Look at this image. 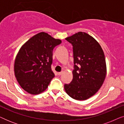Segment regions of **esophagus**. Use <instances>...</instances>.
I'll list each match as a JSON object with an SVG mask.
<instances>
[{"instance_id": "1", "label": "esophagus", "mask_w": 124, "mask_h": 124, "mask_svg": "<svg viewBox=\"0 0 124 124\" xmlns=\"http://www.w3.org/2000/svg\"><path fill=\"white\" fill-rule=\"evenodd\" d=\"M62 72H58V75L59 76H60V75H62Z\"/></svg>"}]
</instances>
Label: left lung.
Here are the masks:
<instances>
[{"mask_svg":"<svg viewBox=\"0 0 124 124\" xmlns=\"http://www.w3.org/2000/svg\"><path fill=\"white\" fill-rule=\"evenodd\" d=\"M65 39L73 46V79L64 85L73 99L84 101L94 95L102 86L107 68L104 52L95 39L84 32H78Z\"/></svg>","mask_w":124,"mask_h":124,"instance_id":"1","label":"left lung"}]
</instances>
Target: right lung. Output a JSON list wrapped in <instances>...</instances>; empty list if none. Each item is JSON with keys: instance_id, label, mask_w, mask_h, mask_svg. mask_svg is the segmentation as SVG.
Segmentation results:
<instances>
[{"instance_id": "obj_1", "label": "right lung", "mask_w": 124, "mask_h": 124, "mask_svg": "<svg viewBox=\"0 0 124 124\" xmlns=\"http://www.w3.org/2000/svg\"><path fill=\"white\" fill-rule=\"evenodd\" d=\"M62 40L41 32L29 39L20 49L15 61L14 71L21 87L36 95L48 87L54 77L51 70L52 51Z\"/></svg>"}]
</instances>
